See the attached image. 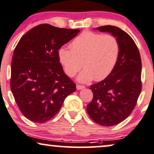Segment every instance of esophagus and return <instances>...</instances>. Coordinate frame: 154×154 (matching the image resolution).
I'll use <instances>...</instances> for the list:
<instances>
[{"label": "esophagus", "mask_w": 154, "mask_h": 154, "mask_svg": "<svg viewBox=\"0 0 154 154\" xmlns=\"http://www.w3.org/2000/svg\"><path fill=\"white\" fill-rule=\"evenodd\" d=\"M85 87L84 85H77V90H82V89H84Z\"/></svg>", "instance_id": "esophagus-1"}]
</instances>
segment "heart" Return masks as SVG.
Segmentation results:
<instances>
[{
  "mask_svg": "<svg viewBox=\"0 0 154 154\" xmlns=\"http://www.w3.org/2000/svg\"><path fill=\"white\" fill-rule=\"evenodd\" d=\"M120 44L116 36L85 31L70 44V47H62L58 58L64 72L70 77L82 69L78 79L87 82L92 79L100 81L106 78L117 64Z\"/></svg>",
  "mask_w": 154,
  "mask_h": 154,
  "instance_id": "obj_1",
  "label": "heart"
}]
</instances>
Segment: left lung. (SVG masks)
I'll list each match as a JSON object with an SVG mask.
<instances>
[{"instance_id": "left-lung-1", "label": "left lung", "mask_w": 154, "mask_h": 154, "mask_svg": "<svg viewBox=\"0 0 154 154\" xmlns=\"http://www.w3.org/2000/svg\"><path fill=\"white\" fill-rule=\"evenodd\" d=\"M97 29L117 38L120 54L110 75L90 86L93 98L87 111L96 123L112 126L126 119L137 104L142 89L141 59L134 41L120 28L107 25Z\"/></svg>"}]
</instances>
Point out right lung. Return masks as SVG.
<instances>
[{
  "label": "right lung",
  "mask_w": 154,
  "mask_h": 154,
  "mask_svg": "<svg viewBox=\"0 0 154 154\" xmlns=\"http://www.w3.org/2000/svg\"><path fill=\"white\" fill-rule=\"evenodd\" d=\"M80 31L40 24L26 33L13 54L11 90L21 113L37 123L50 120L75 83L59 63L58 50Z\"/></svg>",
  "instance_id": "add662e5"
}]
</instances>
